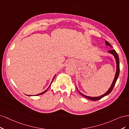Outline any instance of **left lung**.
<instances>
[{
	"label": "left lung",
	"mask_w": 129,
	"mask_h": 129,
	"mask_svg": "<svg viewBox=\"0 0 129 129\" xmlns=\"http://www.w3.org/2000/svg\"><path fill=\"white\" fill-rule=\"evenodd\" d=\"M105 44H106V45H108V46H109L111 48H113V47H111V45H110V44L108 42V41H105ZM108 52L110 53H111V55H113V56L115 58V60H116V71L115 77H114V80H113V82H112V84H111V86L110 87V88L108 89V90L105 94H103V95H101V96H96V97H92V96H87V95H85L84 94H82V93H81L80 91L79 90V89H78L77 87L76 86V88H77V90H78V92L80 93V94L81 95H82L83 96H84L85 98H86L87 99H88L90 100L97 101V100H100V99H101L103 97L106 96V95H108L111 92L112 90H113L114 87V86H115V85L116 84V81H117V79H118V77L119 76V58H118V54L117 53V52H116V51L114 49H112V50H111L108 51Z\"/></svg>",
	"instance_id": "8db88e82"
}]
</instances>
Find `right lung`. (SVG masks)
Masks as SVG:
<instances>
[{
	"mask_svg": "<svg viewBox=\"0 0 129 129\" xmlns=\"http://www.w3.org/2000/svg\"><path fill=\"white\" fill-rule=\"evenodd\" d=\"M55 76H56V74H55V76H54L53 77V79H52V81H51V84H50V86H49V87H48V88L46 89V90H45V91H44V92H42V93H40V94H36V95H34V96H36V95H41V94H43V93H44L45 92H47V90L48 89V88H49V87L50 86V85H51V84H52V81H53V79H54V78H55ZM28 96H31V95H28ZM32 96H33V95H32Z\"/></svg>",
	"mask_w": 129,
	"mask_h": 129,
	"instance_id": "1",
	"label": "right lung"
}]
</instances>
